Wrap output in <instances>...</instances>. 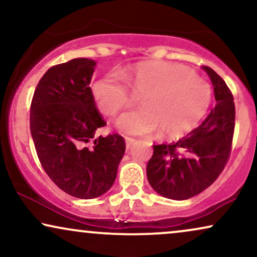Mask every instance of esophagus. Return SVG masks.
I'll return each instance as SVG.
<instances>
[{
    "instance_id": "obj_1",
    "label": "esophagus",
    "mask_w": 257,
    "mask_h": 257,
    "mask_svg": "<svg viewBox=\"0 0 257 257\" xmlns=\"http://www.w3.org/2000/svg\"><path fill=\"white\" fill-rule=\"evenodd\" d=\"M125 142H126V148L131 149V146H132L133 144H135L136 139H133V138H126Z\"/></svg>"
}]
</instances>
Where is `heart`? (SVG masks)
Wrapping results in <instances>:
<instances>
[{
    "label": "heart",
    "mask_w": 257,
    "mask_h": 257,
    "mask_svg": "<svg viewBox=\"0 0 257 257\" xmlns=\"http://www.w3.org/2000/svg\"><path fill=\"white\" fill-rule=\"evenodd\" d=\"M135 95H142L143 108L126 113L116 121L127 136L161 131L165 138H181L204 118L211 104L208 84L184 66L164 61L137 63L120 74L107 73L92 82L96 107L108 116L130 107Z\"/></svg>",
    "instance_id": "1"
}]
</instances>
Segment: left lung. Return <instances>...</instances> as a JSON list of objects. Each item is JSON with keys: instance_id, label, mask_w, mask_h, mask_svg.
Wrapping results in <instances>:
<instances>
[{"instance_id": "1", "label": "left lung", "mask_w": 257, "mask_h": 257, "mask_svg": "<svg viewBox=\"0 0 257 257\" xmlns=\"http://www.w3.org/2000/svg\"><path fill=\"white\" fill-rule=\"evenodd\" d=\"M216 105L206 119L177 143L153 145L146 166L148 181L163 197L184 201L201 194L223 171L230 156L235 128V104L230 89L210 67Z\"/></svg>"}]
</instances>
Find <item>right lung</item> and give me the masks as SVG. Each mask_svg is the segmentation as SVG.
I'll use <instances>...</instances> for the list:
<instances>
[{
  "mask_svg": "<svg viewBox=\"0 0 257 257\" xmlns=\"http://www.w3.org/2000/svg\"><path fill=\"white\" fill-rule=\"evenodd\" d=\"M95 65L78 58L53 66L31 106V133L43 170L60 189L82 199L111 189L126 149L119 135L94 138L106 125L89 87Z\"/></svg>",
  "mask_w": 257,
  "mask_h": 257,
  "instance_id": "1",
  "label": "right lung"
}]
</instances>
